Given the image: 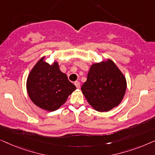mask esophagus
Returning <instances> with one entry per match:
<instances>
[{"label":"esophagus","mask_w":155,"mask_h":155,"mask_svg":"<svg viewBox=\"0 0 155 155\" xmlns=\"http://www.w3.org/2000/svg\"><path fill=\"white\" fill-rule=\"evenodd\" d=\"M74 85H75L76 87H77V88H80V86H81L80 82H78V81H76V82L74 83Z\"/></svg>","instance_id":"1"}]
</instances>
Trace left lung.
I'll list each match as a JSON object with an SVG mask.
<instances>
[{"label": "left lung", "mask_w": 155, "mask_h": 155, "mask_svg": "<svg viewBox=\"0 0 155 155\" xmlns=\"http://www.w3.org/2000/svg\"><path fill=\"white\" fill-rule=\"evenodd\" d=\"M126 90V78L112 60L93 64L81 86L88 103L98 112L118 105Z\"/></svg>", "instance_id": "obj_1"}]
</instances>
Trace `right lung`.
<instances>
[{"mask_svg":"<svg viewBox=\"0 0 155 155\" xmlns=\"http://www.w3.org/2000/svg\"><path fill=\"white\" fill-rule=\"evenodd\" d=\"M27 92L32 102L41 109L55 111L66 102L76 86L59 69L41 59L32 69L27 82Z\"/></svg>","mask_w":155,"mask_h":155,"instance_id":"add662e5","label":"right lung"}]
</instances>
